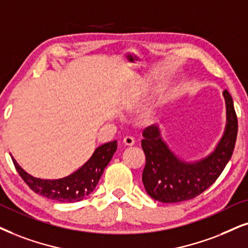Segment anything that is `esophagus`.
<instances>
[{
	"instance_id": "34e87169",
	"label": "esophagus",
	"mask_w": 248,
	"mask_h": 248,
	"mask_svg": "<svg viewBox=\"0 0 248 248\" xmlns=\"http://www.w3.org/2000/svg\"><path fill=\"white\" fill-rule=\"evenodd\" d=\"M122 142H124V145L131 146V145H134V144H135V140H134V137H131V136H124Z\"/></svg>"
}]
</instances>
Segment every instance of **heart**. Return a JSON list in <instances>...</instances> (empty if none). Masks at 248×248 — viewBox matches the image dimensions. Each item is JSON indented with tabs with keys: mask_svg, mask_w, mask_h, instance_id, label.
<instances>
[{
	"mask_svg": "<svg viewBox=\"0 0 248 248\" xmlns=\"http://www.w3.org/2000/svg\"><path fill=\"white\" fill-rule=\"evenodd\" d=\"M134 99H135V101H136L137 103H142V102H143V101H142V97H140V95H137V93L134 96Z\"/></svg>",
	"mask_w": 248,
	"mask_h": 248,
	"instance_id": "obj_1",
	"label": "heart"
}]
</instances>
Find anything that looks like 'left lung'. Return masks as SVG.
Here are the masks:
<instances>
[{
	"label": "left lung",
	"instance_id": "8db88e82",
	"mask_svg": "<svg viewBox=\"0 0 248 248\" xmlns=\"http://www.w3.org/2000/svg\"><path fill=\"white\" fill-rule=\"evenodd\" d=\"M227 105V127L220 143L211 155L197 162L180 160L168 149L156 126L144 129L142 149L145 167L142 181L147 194L161 202H180L196 198L220 176L233 153L238 120L232 97L223 92Z\"/></svg>",
	"mask_w": 248,
	"mask_h": 248
}]
</instances>
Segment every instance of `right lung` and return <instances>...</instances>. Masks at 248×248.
Returning a JSON list of instances; mask_svg holds the SVG:
<instances>
[{"label":"right lung","mask_w":248,"mask_h":248,"mask_svg":"<svg viewBox=\"0 0 248 248\" xmlns=\"http://www.w3.org/2000/svg\"><path fill=\"white\" fill-rule=\"evenodd\" d=\"M117 140L98 146L92 158L82 167L59 180H41L33 177L26 173L14 158L12 161L20 177L35 193L61 202H78L95 190L105 167L117 151Z\"/></svg>","instance_id":"1"}]
</instances>
